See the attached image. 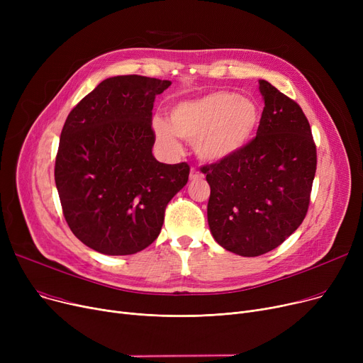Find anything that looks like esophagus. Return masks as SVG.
<instances>
[{"instance_id":"esophagus-1","label":"esophagus","mask_w":363,"mask_h":363,"mask_svg":"<svg viewBox=\"0 0 363 363\" xmlns=\"http://www.w3.org/2000/svg\"><path fill=\"white\" fill-rule=\"evenodd\" d=\"M201 178H203V174L199 169H196V167L189 169V181H197V179H201Z\"/></svg>"}]
</instances>
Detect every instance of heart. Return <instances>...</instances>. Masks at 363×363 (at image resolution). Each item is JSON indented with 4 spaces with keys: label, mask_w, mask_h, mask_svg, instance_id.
Returning a JSON list of instances; mask_svg holds the SVG:
<instances>
[{
    "label": "heart",
    "mask_w": 363,
    "mask_h": 363,
    "mask_svg": "<svg viewBox=\"0 0 363 363\" xmlns=\"http://www.w3.org/2000/svg\"><path fill=\"white\" fill-rule=\"evenodd\" d=\"M260 123L257 104L230 91H213L170 108L169 122H152L157 141L179 152V138L193 143L200 160L219 163L238 155L255 138Z\"/></svg>",
    "instance_id": "b5f03b06"
}]
</instances>
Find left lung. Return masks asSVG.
<instances>
[{
  "mask_svg": "<svg viewBox=\"0 0 363 363\" xmlns=\"http://www.w3.org/2000/svg\"><path fill=\"white\" fill-rule=\"evenodd\" d=\"M256 138L234 157L203 167L211 185L207 222L225 250L256 257L287 240L306 216L316 147L300 106L268 81Z\"/></svg>",
  "mask_w": 363,
  "mask_h": 363,
  "instance_id": "1",
  "label": "left lung"
}]
</instances>
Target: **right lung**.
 <instances>
[{
    "label": "right lung",
    "instance_id": "right-lung-1",
    "mask_svg": "<svg viewBox=\"0 0 363 363\" xmlns=\"http://www.w3.org/2000/svg\"><path fill=\"white\" fill-rule=\"evenodd\" d=\"M170 81L113 76L84 97L65 122L54 179L74 237L107 256L155 241L166 204L185 186L186 163L152 156L151 110Z\"/></svg>",
    "mask_w": 363,
    "mask_h": 363
}]
</instances>
